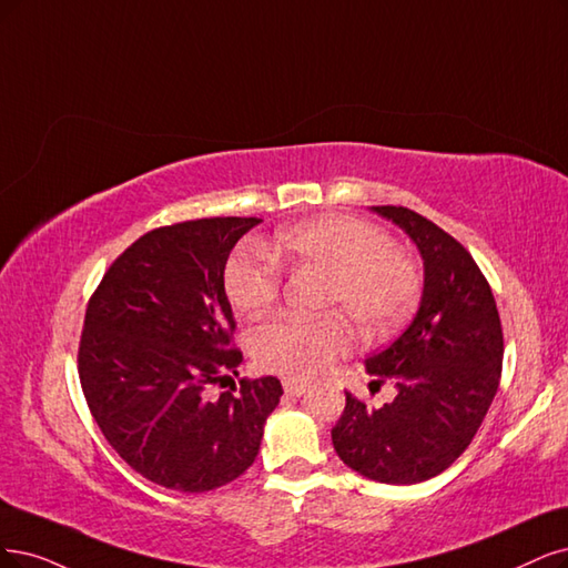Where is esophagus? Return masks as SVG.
<instances>
[{
  "instance_id": "1",
  "label": "esophagus",
  "mask_w": 568,
  "mask_h": 568,
  "mask_svg": "<svg viewBox=\"0 0 568 568\" xmlns=\"http://www.w3.org/2000/svg\"><path fill=\"white\" fill-rule=\"evenodd\" d=\"M283 388H285V393L292 395V397H302L308 386H306V382H300V379H285V382H283Z\"/></svg>"
}]
</instances>
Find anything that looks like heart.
<instances>
[{
  "mask_svg": "<svg viewBox=\"0 0 568 568\" xmlns=\"http://www.w3.org/2000/svg\"><path fill=\"white\" fill-rule=\"evenodd\" d=\"M273 256L290 268L323 276L327 285L321 308L344 311L365 334L393 332L422 292L416 266L393 250L386 231L346 215H327L283 231ZM281 283L278 262L260 245H241L224 266L226 297L247 316H260L276 302ZM351 344L353 334L337 316L316 323L276 318L250 332L257 365L292 379L316 376L348 353Z\"/></svg>",
  "mask_w": 568,
  "mask_h": 568,
  "instance_id": "heart-1",
  "label": "heart"
}]
</instances>
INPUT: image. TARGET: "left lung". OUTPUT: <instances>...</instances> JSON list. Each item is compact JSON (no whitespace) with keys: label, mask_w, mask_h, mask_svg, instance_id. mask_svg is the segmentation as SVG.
Returning a JSON list of instances; mask_svg holds the SVG:
<instances>
[{"label":"left lung","mask_w":568,"mask_h":568,"mask_svg":"<svg viewBox=\"0 0 568 568\" xmlns=\"http://www.w3.org/2000/svg\"><path fill=\"white\" fill-rule=\"evenodd\" d=\"M400 226L424 260L416 316L384 351L365 361L397 395L367 407L346 393L332 445L348 468L384 485H416L466 452L500 382L503 329L487 278L447 231L403 205H374Z\"/></svg>","instance_id":"1"}]
</instances>
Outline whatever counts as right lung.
Returning <instances> with one entry per match:
<instances>
[{
  "instance_id": "right-lung-1",
  "label": "right lung",
  "mask_w": 568,
  "mask_h": 568,
  "mask_svg": "<svg viewBox=\"0 0 568 568\" xmlns=\"http://www.w3.org/2000/svg\"><path fill=\"white\" fill-rule=\"evenodd\" d=\"M260 222L205 217L154 229L123 250L89 302L81 390L112 449L165 489L201 494L234 481L281 403L276 376L207 397L243 361L231 344L224 266Z\"/></svg>"
}]
</instances>
